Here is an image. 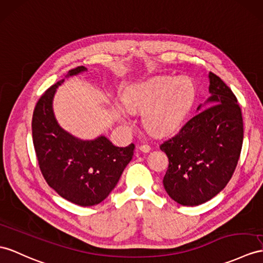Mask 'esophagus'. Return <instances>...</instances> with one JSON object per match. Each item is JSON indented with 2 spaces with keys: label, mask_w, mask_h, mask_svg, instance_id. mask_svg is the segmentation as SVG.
Listing matches in <instances>:
<instances>
[{
  "label": "esophagus",
  "mask_w": 263,
  "mask_h": 263,
  "mask_svg": "<svg viewBox=\"0 0 263 263\" xmlns=\"http://www.w3.org/2000/svg\"><path fill=\"white\" fill-rule=\"evenodd\" d=\"M138 151L142 153H149L151 152V146L149 145H142L138 147Z\"/></svg>",
  "instance_id": "esophagus-1"
}]
</instances>
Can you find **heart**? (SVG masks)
I'll list each match as a JSON object with an SVG mask.
<instances>
[{
  "label": "heart",
  "mask_w": 263,
  "mask_h": 263,
  "mask_svg": "<svg viewBox=\"0 0 263 263\" xmlns=\"http://www.w3.org/2000/svg\"><path fill=\"white\" fill-rule=\"evenodd\" d=\"M194 98L195 87L191 79L163 77L134 87L126 104L130 110L145 111L146 129L162 136L180 127Z\"/></svg>",
  "instance_id": "obj_1"
}]
</instances>
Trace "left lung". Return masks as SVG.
I'll return each mask as SVG.
<instances>
[{
    "label": "left lung",
    "mask_w": 263,
    "mask_h": 263,
    "mask_svg": "<svg viewBox=\"0 0 263 263\" xmlns=\"http://www.w3.org/2000/svg\"><path fill=\"white\" fill-rule=\"evenodd\" d=\"M209 79L210 97L159 146L168 157L165 191L185 206L205 203L227 186L242 148L243 120L238 100L220 77L210 72Z\"/></svg>",
    "instance_id": "8db88e82"
}]
</instances>
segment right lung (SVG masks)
Masks as SVG:
<instances>
[{"instance_id": "1", "label": "right lung", "mask_w": 263, "mask_h": 263, "mask_svg": "<svg viewBox=\"0 0 263 263\" xmlns=\"http://www.w3.org/2000/svg\"><path fill=\"white\" fill-rule=\"evenodd\" d=\"M71 69L67 77L86 71ZM58 81L44 92L32 117V137L44 180L61 197L80 206L99 204L116 186L132 161L135 145L115 146L105 136L82 140L62 129L54 117L52 102Z\"/></svg>"}]
</instances>
